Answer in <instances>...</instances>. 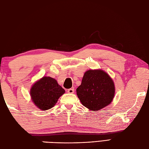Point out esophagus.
Returning <instances> with one entry per match:
<instances>
[{"label":"esophagus","mask_w":149,"mask_h":149,"mask_svg":"<svg viewBox=\"0 0 149 149\" xmlns=\"http://www.w3.org/2000/svg\"><path fill=\"white\" fill-rule=\"evenodd\" d=\"M67 92L68 93H74V88H70V89H68Z\"/></svg>","instance_id":"obj_1"}]
</instances>
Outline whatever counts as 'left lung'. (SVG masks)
Listing matches in <instances>:
<instances>
[{"label":"left lung","mask_w":149,"mask_h":149,"mask_svg":"<svg viewBox=\"0 0 149 149\" xmlns=\"http://www.w3.org/2000/svg\"><path fill=\"white\" fill-rule=\"evenodd\" d=\"M81 104L91 111H99L109 105L115 97L113 79L102 70H88L77 90Z\"/></svg>","instance_id":"1"}]
</instances>
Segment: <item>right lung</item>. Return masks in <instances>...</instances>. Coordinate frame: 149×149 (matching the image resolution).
Listing matches in <instances>:
<instances>
[{"label": "right lung", "mask_w": 149, "mask_h": 149, "mask_svg": "<svg viewBox=\"0 0 149 149\" xmlns=\"http://www.w3.org/2000/svg\"><path fill=\"white\" fill-rule=\"evenodd\" d=\"M65 90L55 79L44 76L33 84L30 90L33 102L41 110L51 109Z\"/></svg>", "instance_id": "obj_1"}]
</instances>
